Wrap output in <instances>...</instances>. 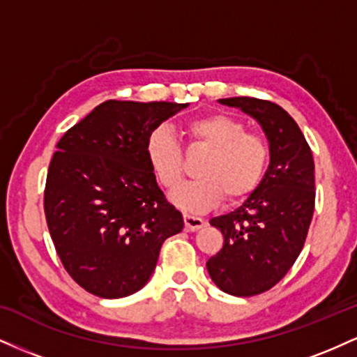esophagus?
<instances>
[{
    "label": "esophagus",
    "instance_id": "esophagus-1",
    "mask_svg": "<svg viewBox=\"0 0 357 357\" xmlns=\"http://www.w3.org/2000/svg\"><path fill=\"white\" fill-rule=\"evenodd\" d=\"M184 227H186L188 231H196L199 228L204 227V220L198 218V216H191V215H184Z\"/></svg>",
    "mask_w": 357,
    "mask_h": 357
}]
</instances>
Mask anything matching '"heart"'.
I'll return each instance as SVG.
<instances>
[{
	"label": "heart",
	"mask_w": 357,
	"mask_h": 357,
	"mask_svg": "<svg viewBox=\"0 0 357 357\" xmlns=\"http://www.w3.org/2000/svg\"><path fill=\"white\" fill-rule=\"evenodd\" d=\"M186 134L191 146H203L210 153L198 167L199 178L171 195L176 206L204 213L215 208L223 195L228 202H240L257 190L267 171L270 151L264 137L247 132L245 122L227 114H210L188 122ZM146 158L162 188L179 186L184 178L183 147L167 127L151 130Z\"/></svg>",
	"instance_id": "b5f03b06"
}]
</instances>
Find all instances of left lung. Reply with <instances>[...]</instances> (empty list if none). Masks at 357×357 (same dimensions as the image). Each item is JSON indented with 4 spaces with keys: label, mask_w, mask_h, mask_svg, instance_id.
Here are the masks:
<instances>
[{
    "label": "left lung",
    "mask_w": 357,
    "mask_h": 357,
    "mask_svg": "<svg viewBox=\"0 0 357 357\" xmlns=\"http://www.w3.org/2000/svg\"><path fill=\"white\" fill-rule=\"evenodd\" d=\"M218 102L255 119L270 149L257 190L235 211L210 221L225 238L206 261L211 280L230 296L250 297L278 284L304 248L315 203L314 159L297 122L280 105L253 97Z\"/></svg>",
    "instance_id": "left-lung-1"
}]
</instances>
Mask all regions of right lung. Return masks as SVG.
Segmentation results:
<instances>
[{
    "label": "right lung",
    "instance_id": "obj_1",
    "mask_svg": "<svg viewBox=\"0 0 357 357\" xmlns=\"http://www.w3.org/2000/svg\"><path fill=\"white\" fill-rule=\"evenodd\" d=\"M188 107L176 102L107 100L56 144L45 186V216L61 264L102 298L137 292L153 275L183 215L159 190L146 139Z\"/></svg>",
    "mask_w": 357,
    "mask_h": 357
}]
</instances>
